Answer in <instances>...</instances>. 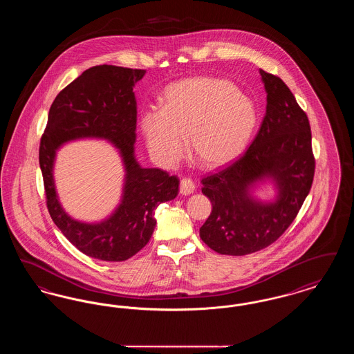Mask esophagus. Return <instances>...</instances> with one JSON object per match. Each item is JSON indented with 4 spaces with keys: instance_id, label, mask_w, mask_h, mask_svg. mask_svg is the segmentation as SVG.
I'll return each instance as SVG.
<instances>
[{
    "instance_id": "esophagus-1",
    "label": "esophagus",
    "mask_w": 354,
    "mask_h": 354,
    "mask_svg": "<svg viewBox=\"0 0 354 354\" xmlns=\"http://www.w3.org/2000/svg\"><path fill=\"white\" fill-rule=\"evenodd\" d=\"M195 191V183L189 178H183L180 180V194L182 195H189Z\"/></svg>"
}]
</instances>
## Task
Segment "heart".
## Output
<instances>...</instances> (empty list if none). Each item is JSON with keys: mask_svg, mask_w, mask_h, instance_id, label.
<instances>
[{"mask_svg": "<svg viewBox=\"0 0 354 354\" xmlns=\"http://www.w3.org/2000/svg\"><path fill=\"white\" fill-rule=\"evenodd\" d=\"M257 123V109L235 84L194 77L171 84L163 109L142 113L140 127L152 158L174 166L189 149L204 169H218L245 150Z\"/></svg>", "mask_w": 354, "mask_h": 354, "instance_id": "obj_1", "label": "heart"}]
</instances>
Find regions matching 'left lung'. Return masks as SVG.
<instances>
[{
  "mask_svg": "<svg viewBox=\"0 0 354 354\" xmlns=\"http://www.w3.org/2000/svg\"><path fill=\"white\" fill-rule=\"evenodd\" d=\"M260 74L267 111L259 133L234 163L201 180L212 203L201 237L220 254L244 256L274 243L296 219L313 183L316 160L308 117L281 78L264 70ZM266 177L278 188L274 203H257L249 194Z\"/></svg>",
  "mask_w": 354,
  "mask_h": 354,
  "instance_id": "left-lung-1",
  "label": "left lung"
}]
</instances>
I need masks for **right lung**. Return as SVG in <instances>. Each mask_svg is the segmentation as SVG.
<instances>
[{
  "instance_id": "add662e5",
  "label": "right lung",
  "mask_w": 354,
  "mask_h": 354,
  "mask_svg": "<svg viewBox=\"0 0 354 354\" xmlns=\"http://www.w3.org/2000/svg\"><path fill=\"white\" fill-rule=\"evenodd\" d=\"M140 68L93 66L68 84L51 103L39 143L46 205L51 219L81 252L103 260L123 261L151 239L160 203L176 198L179 179L159 169H142L134 156L136 100L134 86ZM103 137L120 149L127 169L122 203L109 219L97 225L71 220L60 207L52 179L55 151L68 140Z\"/></svg>"
}]
</instances>
